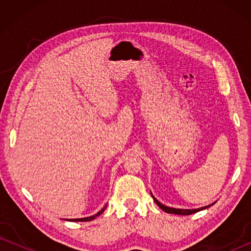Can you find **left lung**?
I'll list each match as a JSON object with an SVG mask.
<instances>
[{"label": "left lung", "mask_w": 251, "mask_h": 251, "mask_svg": "<svg viewBox=\"0 0 251 251\" xmlns=\"http://www.w3.org/2000/svg\"><path fill=\"white\" fill-rule=\"evenodd\" d=\"M151 197H152V199H154V201L157 203V205H158V207H160V209H163L165 212H168V214H175V215H192V214H195V212H197V211H201V210L206 209V208H209L210 206H212L216 202L215 201V202L210 203V205L201 207V208H196V209H181V208H173V207H168V206L163 205V203H161L160 201H157L152 194H151Z\"/></svg>", "instance_id": "8db88e82"}]
</instances>
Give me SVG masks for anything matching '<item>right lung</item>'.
Returning <instances> with one entry per match:
<instances>
[{"label":"right lung","instance_id":"obj_1","mask_svg":"<svg viewBox=\"0 0 251 251\" xmlns=\"http://www.w3.org/2000/svg\"><path fill=\"white\" fill-rule=\"evenodd\" d=\"M107 206V205H106ZM106 206L103 208V209H100L99 212H97V214H95V215H93V216H90V217H85V218H75V219H65V220H69V222H91V220H93V219H95L97 216H100L101 212H103L104 210H105V208H106Z\"/></svg>","mask_w":251,"mask_h":251}]
</instances>
